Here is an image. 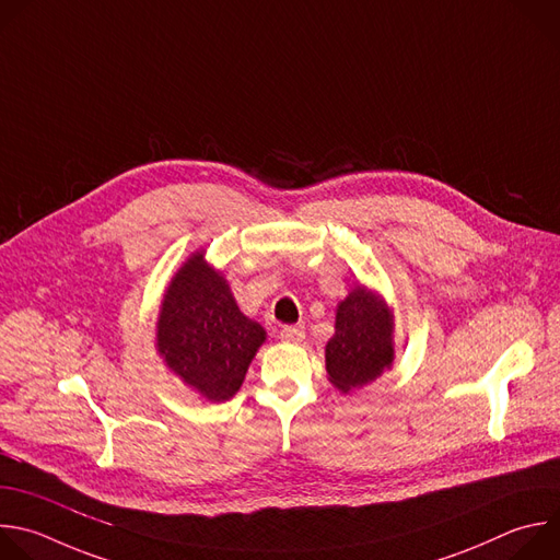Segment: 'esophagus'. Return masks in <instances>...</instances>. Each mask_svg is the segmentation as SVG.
Here are the masks:
<instances>
[{
	"instance_id": "esophagus-1",
	"label": "esophagus",
	"mask_w": 560,
	"mask_h": 560,
	"mask_svg": "<svg viewBox=\"0 0 560 560\" xmlns=\"http://www.w3.org/2000/svg\"><path fill=\"white\" fill-rule=\"evenodd\" d=\"M280 340L282 342H289V345H298L304 340V326L298 324V326H284L280 330Z\"/></svg>"
}]
</instances>
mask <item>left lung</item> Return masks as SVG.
I'll return each instance as SVG.
<instances>
[{
    "label": "left lung",
    "instance_id": "1",
    "mask_svg": "<svg viewBox=\"0 0 560 560\" xmlns=\"http://www.w3.org/2000/svg\"><path fill=\"white\" fill-rule=\"evenodd\" d=\"M328 382L342 395L362 388L395 362V315L386 298L355 284L335 308V332L324 347Z\"/></svg>",
    "mask_w": 560,
    "mask_h": 560
}]
</instances>
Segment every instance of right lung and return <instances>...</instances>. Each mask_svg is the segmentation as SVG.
<instances>
[{"label":"right lung","mask_w":560,"mask_h":560,"mask_svg":"<svg viewBox=\"0 0 560 560\" xmlns=\"http://www.w3.org/2000/svg\"><path fill=\"white\" fill-rule=\"evenodd\" d=\"M267 330L247 317L220 269L194 252L165 287L156 317V353L207 401L232 399Z\"/></svg>","instance_id":"obj_1"}]
</instances>
